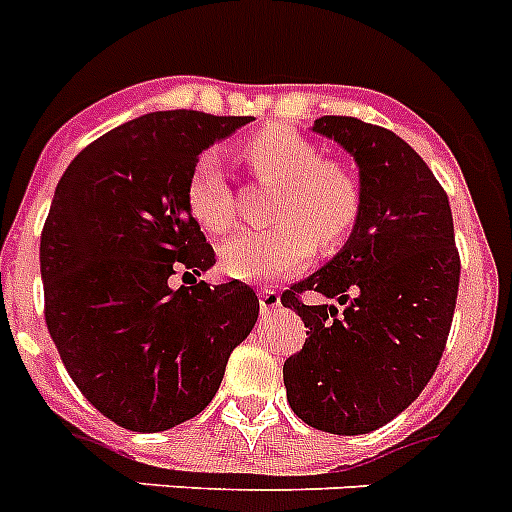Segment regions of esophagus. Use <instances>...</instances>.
<instances>
[{
  "mask_svg": "<svg viewBox=\"0 0 512 512\" xmlns=\"http://www.w3.org/2000/svg\"><path fill=\"white\" fill-rule=\"evenodd\" d=\"M259 305L261 313L277 310L279 305H282V295H279V290H274V287H264V290L259 292Z\"/></svg>",
  "mask_w": 512,
  "mask_h": 512,
  "instance_id": "1",
  "label": "esophagus"
}]
</instances>
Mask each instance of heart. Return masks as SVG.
Instances as JSON below:
<instances>
[{"instance_id":"obj_1","label":"heart","mask_w":512,"mask_h":512,"mask_svg":"<svg viewBox=\"0 0 512 512\" xmlns=\"http://www.w3.org/2000/svg\"><path fill=\"white\" fill-rule=\"evenodd\" d=\"M243 155L259 181L279 186L272 202V220L279 225L227 240L220 259L230 277H285L313 259L316 243L331 251L352 235L362 214V186L347 163L323 157L310 139L285 126L259 131L248 139ZM186 204L207 233H227L238 220L233 191L214 150L196 157Z\"/></svg>"}]
</instances>
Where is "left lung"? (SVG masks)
<instances>
[{
	"mask_svg": "<svg viewBox=\"0 0 512 512\" xmlns=\"http://www.w3.org/2000/svg\"><path fill=\"white\" fill-rule=\"evenodd\" d=\"M313 129L360 165L362 214L329 264L282 292L308 326L282 373L305 425L365 435L404 412L438 370L461 256L448 194L404 139L355 116H321Z\"/></svg>",
	"mask_w": 512,
	"mask_h": 512,
	"instance_id": "8db88e82",
	"label": "left lung"
}]
</instances>
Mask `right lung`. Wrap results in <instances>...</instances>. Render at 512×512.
I'll return each instance as SVG.
<instances>
[{
    "instance_id": "obj_1",
    "label": "right lung",
    "mask_w": 512,
    "mask_h": 512,
    "mask_svg": "<svg viewBox=\"0 0 512 512\" xmlns=\"http://www.w3.org/2000/svg\"><path fill=\"white\" fill-rule=\"evenodd\" d=\"M248 121L147 113L87 144L56 186L41 233L48 334L82 396L126 430L202 412L259 318L246 282H196L217 259L186 204L196 157Z\"/></svg>"
}]
</instances>
